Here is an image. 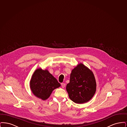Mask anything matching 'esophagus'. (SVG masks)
Returning a JSON list of instances; mask_svg holds the SVG:
<instances>
[{"instance_id": "1", "label": "esophagus", "mask_w": 127, "mask_h": 127, "mask_svg": "<svg viewBox=\"0 0 127 127\" xmlns=\"http://www.w3.org/2000/svg\"><path fill=\"white\" fill-rule=\"evenodd\" d=\"M61 86H62V87L63 88H64L65 87V85H66V84H65V83H61Z\"/></svg>"}]
</instances>
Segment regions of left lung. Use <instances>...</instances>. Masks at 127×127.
<instances>
[{"label": "left lung", "mask_w": 127, "mask_h": 127, "mask_svg": "<svg viewBox=\"0 0 127 127\" xmlns=\"http://www.w3.org/2000/svg\"><path fill=\"white\" fill-rule=\"evenodd\" d=\"M96 86L93 72L82 63H79L71 71L66 90L69 98L74 102L83 104L94 96Z\"/></svg>", "instance_id": "obj_1"}]
</instances>
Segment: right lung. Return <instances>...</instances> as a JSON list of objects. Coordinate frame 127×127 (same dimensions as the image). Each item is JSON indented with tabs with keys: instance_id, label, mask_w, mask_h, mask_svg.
Here are the masks:
<instances>
[{
	"instance_id": "add662e5",
	"label": "right lung",
	"mask_w": 127,
	"mask_h": 127,
	"mask_svg": "<svg viewBox=\"0 0 127 127\" xmlns=\"http://www.w3.org/2000/svg\"><path fill=\"white\" fill-rule=\"evenodd\" d=\"M31 91L36 97L47 99L55 89L61 87L57 79L47 69L39 68L33 74L30 83Z\"/></svg>"
}]
</instances>
